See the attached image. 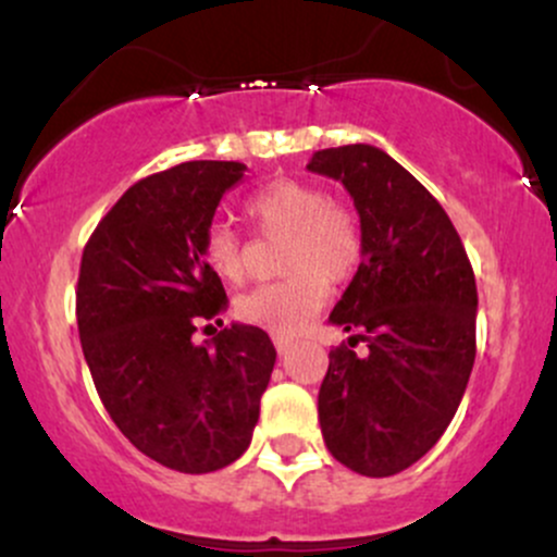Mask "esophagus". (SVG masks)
Wrapping results in <instances>:
<instances>
[{
    "label": "esophagus",
    "mask_w": 557,
    "mask_h": 557,
    "mask_svg": "<svg viewBox=\"0 0 557 557\" xmlns=\"http://www.w3.org/2000/svg\"><path fill=\"white\" fill-rule=\"evenodd\" d=\"M272 341H274V348H277V354H287V350L293 348V341H290V337H280V335H274Z\"/></svg>",
    "instance_id": "1"
}]
</instances>
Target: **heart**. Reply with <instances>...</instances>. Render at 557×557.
I'll use <instances>...</instances> for the list:
<instances>
[{
    "mask_svg": "<svg viewBox=\"0 0 557 557\" xmlns=\"http://www.w3.org/2000/svg\"><path fill=\"white\" fill-rule=\"evenodd\" d=\"M267 240L285 238L280 267L287 277L235 298V314L272 335H296L330 296V283H348L363 261V227L354 209L332 201L327 190L306 181H272L243 203ZM201 257L230 285L246 280V246L225 222L203 233Z\"/></svg>",
    "mask_w": 557,
    "mask_h": 557,
    "instance_id": "1",
    "label": "heart"
}]
</instances>
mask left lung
Masks as SVG:
<instances>
[{"label": "left lung", "instance_id": "8db88e82", "mask_svg": "<svg viewBox=\"0 0 557 557\" xmlns=\"http://www.w3.org/2000/svg\"><path fill=\"white\" fill-rule=\"evenodd\" d=\"M309 170L345 185L363 227V261L330 314L354 335L330 350L319 424L350 471L393 476L443 437L469 385L474 270L437 198L382 149H322Z\"/></svg>", "mask_w": 557, "mask_h": 557}]
</instances>
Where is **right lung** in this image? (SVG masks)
<instances>
[{
	"label": "right lung",
	"instance_id": "obj_1",
	"mask_svg": "<svg viewBox=\"0 0 557 557\" xmlns=\"http://www.w3.org/2000/svg\"><path fill=\"white\" fill-rule=\"evenodd\" d=\"M240 162H183L120 196L83 248L75 314L96 393L117 430L168 469L207 474L246 453L277 350L264 330L220 327L222 280L201 257Z\"/></svg>",
	"mask_w": 557,
	"mask_h": 557
}]
</instances>
